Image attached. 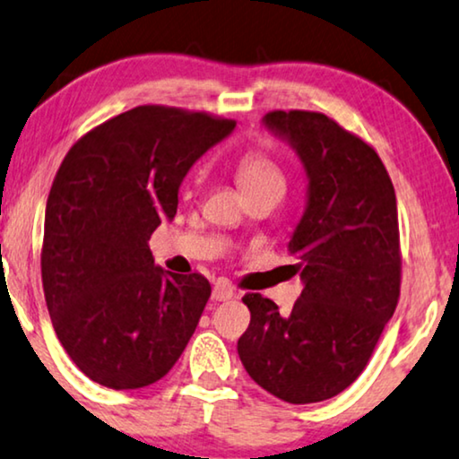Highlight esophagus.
Segmentation results:
<instances>
[{
  "instance_id": "esophagus-1",
  "label": "esophagus",
  "mask_w": 459,
  "mask_h": 459,
  "mask_svg": "<svg viewBox=\"0 0 459 459\" xmlns=\"http://www.w3.org/2000/svg\"><path fill=\"white\" fill-rule=\"evenodd\" d=\"M211 298H213L215 302H228V300H231V298H234V290H231L230 283L217 281L213 285V294H211Z\"/></svg>"
}]
</instances>
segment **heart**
<instances>
[{
	"mask_svg": "<svg viewBox=\"0 0 459 459\" xmlns=\"http://www.w3.org/2000/svg\"><path fill=\"white\" fill-rule=\"evenodd\" d=\"M236 178L246 196L269 190H283V176L277 165L261 152H248L238 161Z\"/></svg>",
	"mask_w": 459,
	"mask_h": 459,
	"instance_id": "1",
	"label": "heart"
}]
</instances>
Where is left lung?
<instances>
[{
  "label": "left lung",
  "mask_w": 459,
  "mask_h": 459,
  "mask_svg": "<svg viewBox=\"0 0 459 459\" xmlns=\"http://www.w3.org/2000/svg\"><path fill=\"white\" fill-rule=\"evenodd\" d=\"M263 126L296 151L307 207L290 238L302 294L290 315L246 294L250 325L238 356L279 400L315 403L367 367L400 298L395 190L373 147L315 111H271Z\"/></svg>",
  "instance_id": "8db88e82"
}]
</instances>
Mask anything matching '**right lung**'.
<instances>
[{
    "instance_id": "add662e5",
    "label": "right lung",
    "mask_w": 459,
    "mask_h": 459,
    "mask_svg": "<svg viewBox=\"0 0 459 459\" xmlns=\"http://www.w3.org/2000/svg\"><path fill=\"white\" fill-rule=\"evenodd\" d=\"M234 128L141 105L84 134L59 165L45 207V302L72 362L103 387L159 381L195 333L211 285L159 267L149 240L176 217L192 165Z\"/></svg>"
}]
</instances>
